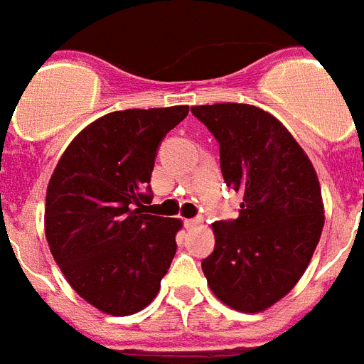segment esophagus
<instances>
[{
    "label": "esophagus",
    "instance_id": "esophagus-1",
    "mask_svg": "<svg viewBox=\"0 0 364 364\" xmlns=\"http://www.w3.org/2000/svg\"><path fill=\"white\" fill-rule=\"evenodd\" d=\"M184 225L188 229H193V228H197V225H200V220H199V218H191V220H184Z\"/></svg>",
    "mask_w": 364,
    "mask_h": 364
}]
</instances>
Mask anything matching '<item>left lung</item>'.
Here are the masks:
<instances>
[{
  "label": "left lung",
  "mask_w": 364,
  "mask_h": 364,
  "mask_svg": "<svg viewBox=\"0 0 364 364\" xmlns=\"http://www.w3.org/2000/svg\"><path fill=\"white\" fill-rule=\"evenodd\" d=\"M220 144L225 184L242 193L237 220L212 223L200 267L212 293L238 312H263L304 274L323 229L318 174L272 114L242 103L191 107Z\"/></svg>",
  "instance_id": "1"
}]
</instances>
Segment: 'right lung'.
<instances>
[{"label": "right lung", "mask_w": 364, "mask_h": 364, "mask_svg": "<svg viewBox=\"0 0 364 364\" xmlns=\"http://www.w3.org/2000/svg\"><path fill=\"white\" fill-rule=\"evenodd\" d=\"M188 105L101 116L65 148L46 188L45 235L75 291L110 316L156 299L176 254V218L146 214L158 148Z\"/></svg>", "instance_id": "1"}]
</instances>
